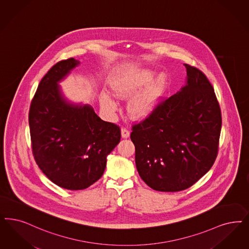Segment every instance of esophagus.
<instances>
[{
	"label": "esophagus",
	"instance_id": "34e87169",
	"mask_svg": "<svg viewBox=\"0 0 249 249\" xmlns=\"http://www.w3.org/2000/svg\"><path fill=\"white\" fill-rule=\"evenodd\" d=\"M121 136L122 138H125V139H127V138L129 137V130L128 129H126V128H122L121 129Z\"/></svg>",
	"mask_w": 249,
	"mask_h": 249
}]
</instances>
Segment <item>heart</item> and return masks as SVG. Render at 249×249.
Returning <instances> with one entry per match:
<instances>
[{"label":"heart","mask_w":249,"mask_h":249,"mask_svg":"<svg viewBox=\"0 0 249 249\" xmlns=\"http://www.w3.org/2000/svg\"><path fill=\"white\" fill-rule=\"evenodd\" d=\"M154 72L151 71H141L132 77L119 78L112 88L115 94L121 98L132 96L145 85L146 88L136 96H133L129 104L130 114L135 118H142L153 111L159 102L167 85V79L164 74L152 80ZM100 101L107 108H114L115 102L109 94L102 93Z\"/></svg>","instance_id":"obj_1"}]
</instances>
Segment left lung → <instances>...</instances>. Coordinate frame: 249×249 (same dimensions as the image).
I'll return each mask as SVG.
<instances>
[{"mask_svg":"<svg viewBox=\"0 0 249 249\" xmlns=\"http://www.w3.org/2000/svg\"><path fill=\"white\" fill-rule=\"evenodd\" d=\"M184 65L186 86L157 104L130 133L138 173L158 191L189 189L218 155L222 114L213 87L201 71Z\"/></svg>","mask_w":249,"mask_h":249,"instance_id":"1","label":"left lung"}]
</instances>
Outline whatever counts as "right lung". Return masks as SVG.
Here are the masks:
<instances>
[{
	"label": "right lung",
	"instance_id": "right-lung-1",
	"mask_svg": "<svg viewBox=\"0 0 249 249\" xmlns=\"http://www.w3.org/2000/svg\"><path fill=\"white\" fill-rule=\"evenodd\" d=\"M80 61L57 62L42 78L28 121L35 161L54 184L87 189L103 176L107 156L120 142V129L101 120L92 106L69 102L60 83Z\"/></svg>",
	"mask_w": 249,
	"mask_h": 249
}]
</instances>
